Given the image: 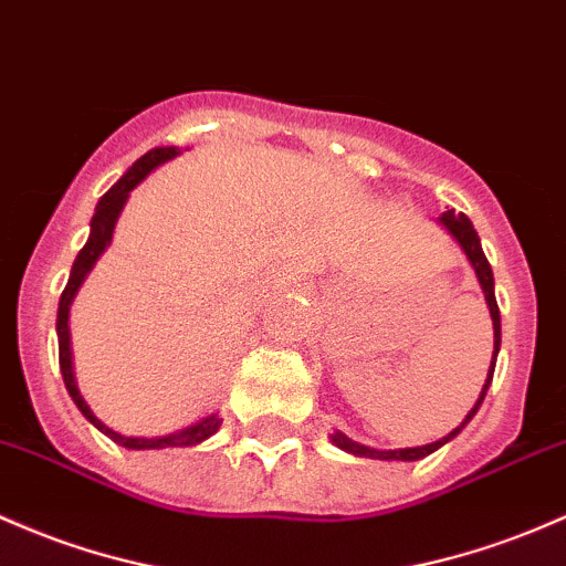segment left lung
Here are the masks:
<instances>
[{
  "instance_id": "1",
  "label": "left lung",
  "mask_w": 566,
  "mask_h": 566,
  "mask_svg": "<svg viewBox=\"0 0 566 566\" xmlns=\"http://www.w3.org/2000/svg\"><path fill=\"white\" fill-rule=\"evenodd\" d=\"M440 226L449 231L451 239L457 241L459 247H462V252L468 254L470 265H473L475 276H478V284H481L483 290V297H486V306H489V314H492V325H494V352H492V365H489V376H486V384H483L481 395H478L475 406L470 408V413L464 416L462 424L454 427L446 438L434 440V443H427V446H413V449H370V446L365 443H357V440H352L349 434L338 432L335 430L331 434V443L338 446L340 451H346V454H354V457H365V459H381V462H416V459H424L430 457L432 451H438L440 446H446L449 440H454L459 432L464 430V427L470 424V419L478 413V408H481L483 397L489 392V384H492V376H494V365H496V354H500V340H502V325H500V308H496V297H494V273H492V265H489L486 254H483V247H481V239H478L473 222L468 220L462 212H454V209H449V212H443L438 217Z\"/></svg>"
}]
</instances>
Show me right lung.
<instances>
[{
	"label": "right lung",
	"instance_id": "1",
	"mask_svg": "<svg viewBox=\"0 0 566 566\" xmlns=\"http://www.w3.org/2000/svg\"><path fill=\"white\" fill-rule=\"evenodd\" d=\"M179 153H182L179 147H153L150 153L142 155L132 169L123 174V177L117 179V182L112 185V188L104 192L102 198H98L96 212H93V217H91L88 241H85V247L77 252V258H74L70 282H66L64 293H61V301H59V319H55V333H59V365H61V376H64V384H66V392H70L74 406L80 408V413H83L98 432H104L109 440H115L117 446H123V449H132V451L174 449V446H177V449H188V446H198V443H203V440L212 438V434L220 430V424H222L220 416L207 413V416H201L198 421H192V424L182 427V430H177V432H169V434H155V438L120 434V432L112 430V427L104 424V421L91 411V406L83 400V395H80L77 381H74V368H72L70 312H72L74 297H77L80 287H83V282L88 279V273L93 271V265H96V260L102 258V254L107 252V247L112 244V233H115L117 217H120L123 207H126L132 190L147 177V174L158 169V166H164L166 160L177 158Z\"/></svg>",
	"mask_w": 566,
	"mask_h": 566
}]
</instances>
